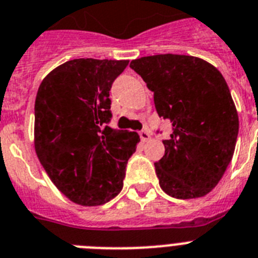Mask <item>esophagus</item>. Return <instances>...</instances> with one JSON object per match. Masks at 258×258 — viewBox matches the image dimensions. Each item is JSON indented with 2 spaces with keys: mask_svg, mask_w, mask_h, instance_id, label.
I'll return each instance as SVG.
<instances>
[{
  "mask_svg": "<svg viewBox=\"0 0 258 258\" xmlns=\"http://www.w3.org/2000/svg\"><path fill=\"white\" fill-rule=\"evenodd\" d=\"M139 135H140V139H142V142H147L151 139V134L147 131V130H142V131H139Z\"/></svg>",
  "mask_w": 258,
  "mask_h": 258,
  "instance_id": "obj_1",
  "label": "esophagus"
}]
</instances>
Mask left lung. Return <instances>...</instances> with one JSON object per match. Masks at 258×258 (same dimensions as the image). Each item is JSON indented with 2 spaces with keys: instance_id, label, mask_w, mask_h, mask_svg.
<instances>
[{
  "instance_id": "obj_1",
  "label": "left lung",
  "mask_w": 258,
  "mask_h": 258,
  "mask_svg": "<svg viewBox=\"0 0 258 258\" xmlns=\"http://www.w3.org/2000/svg\"><path fill=\"white\" fill-rule=\"evenodd\" d=\"M130 67L153 92L158 115L171 122V135L163 140L165 156L154 163L161 188L183 200L205 196L231 162L239 132L225 78L192 55H149L134 59Z\"/></svg>"
}]
</instances>
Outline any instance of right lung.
<instances>
[{
	"label": "right lung",
	"instance_id": "add662e5",
	"mask_svg": "<svg viewBox=\"0 0 258 258\" xmlns=\"http://www.w3.org/2000/svg\"><path fill=\"white\" fill-rule=\"evenodd\" d=\"M128 61L79 58L41 82L35 101V149L55 187L71 201L96 207L122 191L140 138L111 128L109 91Z\"/></svg>",
	"mask_w": 258,
	"mask_h": 258
}]
</instances>
